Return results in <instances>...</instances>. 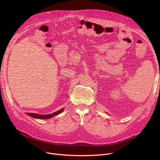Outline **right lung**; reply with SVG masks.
Instances as JSON below:
<instances>
[{
	"label": "right lung",
	"mask_w": 160,
	"mask_h": 160,
	"mask_svg": "<svg viewBox=\"0 0 160 160\" xmlns=\"http://www.w3.org/2000/svg\"><path fill=\"white\" fill-rule=\"evenodd\" d=\"M64 109H61V110H58L53 113H51V114H48V115H39V114H38V113H27V114L28 115H30V117H33V118H36V119H49V118H51V117L55 116V115H57L58 114L61 113L63 111Z\"/></svg>",
	"instance_id": "obj_1"
}]
</instances>
